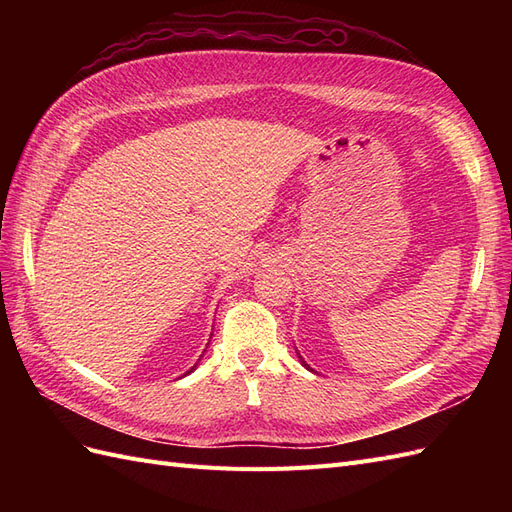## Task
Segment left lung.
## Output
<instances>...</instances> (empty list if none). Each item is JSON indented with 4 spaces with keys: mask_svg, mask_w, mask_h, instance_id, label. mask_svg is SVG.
Wrapping results in <instances>:
<instances>
[{
    "mask_svg": "<svg viewBox=\"0 0 512 512\" xmlns=\"http://www.w3.org/2000/svg\"><path fill=\"white\" fill-rule=\"evenodd\" d=\"M299 359H301V356H299ZM301 363H303V367H307V369H309V365H307L303 359H301ZM309 371H312V369H309Z\"/></svg>",
    "mask_w": 512,
    "mask_h": 512,
    "instance_id": "obj_1",
    "label": "left lung"
}]
</instances>
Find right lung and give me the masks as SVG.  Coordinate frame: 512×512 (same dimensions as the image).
Here are the masks:
<instances>
[{
    "label": "right lung",
    "mask_w": 512,
    "mask_h": 512,
    "mask_svg": "<svg viewBox=\"0 0 512 512\" xmlns=\"http://www.w3.org/2000/svg\"><path fill=\"white\" fill-rule=\"evenodd\" d=\"M194 367H196V365H194ZM194 367H192V369H194ZM192 369H190V371H192ZM190 371H188V374H190Z\"/></svg>",
    "instance_id": "obj_1"
}]
</instances>
